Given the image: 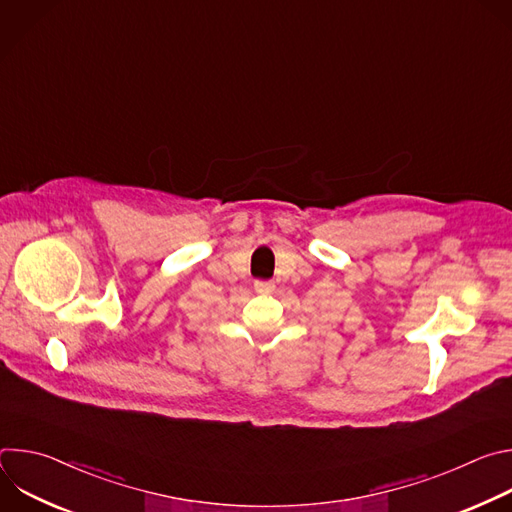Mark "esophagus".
<instances>
[{
	"instance_id": "esophagus-1",
	"label": "esophagus",
	"mask_w": 512,
	"mask_h": 512,
	"mask_svg": "<svg viewBox=\"0 0 512 512\" xmlns=\"http://www.w3.org/2000/svg\"><path fill=\"white\" fill-rule=\"evenodd\" d=\"M273 289H275V285L271 281H263V279L255 281V291H259V294H271Z\"/></svg>"
}]
</instances>
